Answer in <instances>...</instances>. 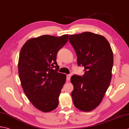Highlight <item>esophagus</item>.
I'll list each match as a JSON object with an SVG mask.
<instances>
[{
    "label": "esophagus",
    "mask_w": 129,
    "mask_h": 129,
    "mask_svg": "<svg viewBox=\"0 0 129 129\" xmlns=\"http://www.w3.org/2000/svg\"><path fill=\"white\" fill-rule=\"evenodd\" d=\"M71 76H72V74H68V75H67V79L68 81H69V80H70V78H71Z\"/></svg>",
    "instance_id": "esophagus-1"
}]
</instances>
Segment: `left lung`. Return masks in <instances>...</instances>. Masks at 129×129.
Returning a JSON list of instances; mask_svg holds the SVG:
<instances>
[{
    "instance_id": "1",
    "label": "left lung",
    "mask_w": 129,
    "mask_h": 129,
    "mask_svg": "<svg viewBox=\"0 0 129 129\" xmlns=\"http://www.w3.org/2000/svg\"><path fill=\"white\" fill-rule=\"evenodd\" d=\"M69 41L76 52L78 65L84 67L82 76L71 77L73 103L83 111H90L100 104L110 84L111 47L105 37L90 32L69 35Z\"/></svg>"
}]
</instances>
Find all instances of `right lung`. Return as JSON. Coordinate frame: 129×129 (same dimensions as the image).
Segmentation results:
<instances>
[{
  "label": "right lung",
  "mask_w": 129,
  "mask_h": 129,
  "mask_svg": "<svg viewBox=\"0 0 129 129\" xmlns=\"http://www.w3.org/2000/svg\"><path fill=\"white\" fill-rule=\"evenodd\" d=\"M68 36L43 35L29 39L20 51L18 73L22 88L29 101L42 112L51 111L59 105L67 75L57 72L56 55Z\"/></svg>",
  "instance_id": "add662e5"
}]
</instances>
